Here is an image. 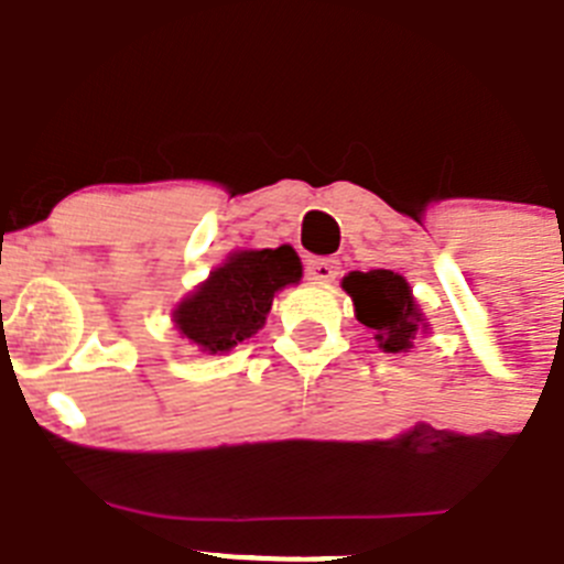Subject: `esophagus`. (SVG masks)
Instances as JSON below:
<instances>
[{
  "instance_id": "obj_1",
  "label": "esophagus",
  "mask_w": 564,
  "mask_h": 564,
  "mask_svg": "<svg viewBox=\"0 0 564 564\" xmlns=\"http://www.w3.org/2000/svg\"><path fill=\"white\" fill-rule=\"evenodd\" d=\"M306 275L308 281H317V283H328L339 275V263L334 258H312L306 263Z\"/></svg>"
}]
</instances>
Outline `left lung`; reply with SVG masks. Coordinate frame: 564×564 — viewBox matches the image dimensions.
I'll return each instance as SVG.
<instances>
[{
	"mask_svg": "<svg viewBox=\"0 0 564 564\" xmlns=\"http://www.w3.org/2000/svg\"><path fill=\"white\" fill-rule=\"evenodd\" d=\"M343 289L351 294L357 319L362 326L377 332L379 348H384V351H408L415 334L424 328L408 281L395 272H351L343 281Z\"/></svg>",
	"mask_w": 564,
	"mask_h": 564,
	"instance_id": "8db88e82",
	"label": "left lung"
}]
</instances>
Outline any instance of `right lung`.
Returning a JSON list of instances; mask_svg holds the SVG:
<instances>
[{"label":"right lung","mask_w":564,"mask_h":564,"mask_svg":"<svg viewBox=\"0 0 564 564\" xmlns=\"http://www.w3.org/2000/svg\"><path fill=\"white\" fill-rule=\"evenodd\" d=\"M301 275V258L289 245L236 252L180 303L176 328L205 351H230L263 326L278 289L297 283Z\"/></svg>","instance_id":"right-lung-1"}]
</instances>
